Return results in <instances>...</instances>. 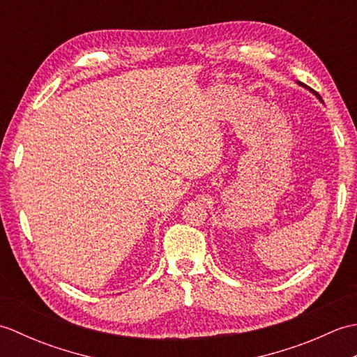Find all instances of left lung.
Returning <instances> with one entry per match:
<instances>
[{
	"label": "left lung",
	"mask_w": 357,
	"mask_h": 357,
	"mask_svg": "<svg viewBox=\"0 0 357 357\" xmlns=\"http://www.w3.org/2000/svg\"><path fill=\"white\" fill-rule=\"evenodd\" d=\"M298 84H299V86H302V87H305V89H310V87H307L305 84H302V82H299V81H298ZM310 90H312V89H310ZM312 92H313V90H312ZM313 93H314V92H313ZM314 95L321 100V96H319V95H317V93H314Z\"/></svg>",
	"instance_id": "left-lung-1"
}]
</instances>
